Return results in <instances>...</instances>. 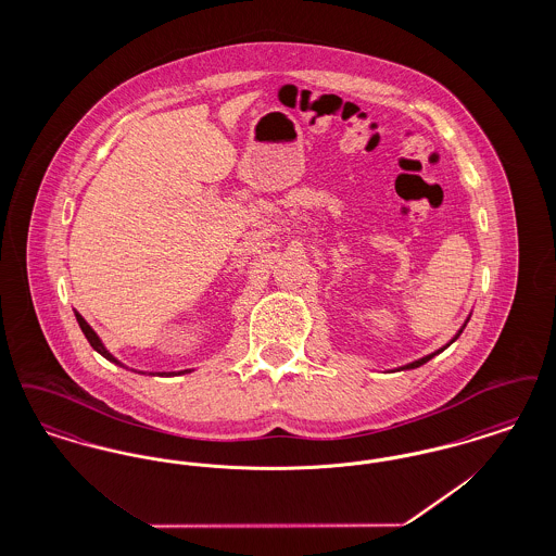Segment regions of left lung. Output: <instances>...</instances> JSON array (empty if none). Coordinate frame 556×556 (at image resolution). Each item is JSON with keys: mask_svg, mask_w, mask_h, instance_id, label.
<instances>
[{"mask_svg": "<svg viewBox=\"0 0 556 556\" xmlns=\"http://www.w3.org/2000/svg\"><path fill=\"white\" fill-rule=\"evenodd\" d=\"M467 320H469V318H467ZM463 329H465V325H463ZM463 329H460V331H458V333H456V338H458V336H460V333H463ZM456 338H454V340H456ZM454 340H452V342H454ZM452 342H450V344H452ZM450 344L444 345V348H442V350H438V352H433V354H427V356H424V358H419V361H415V363H410V365H406V367H400V370L417 369V367H421V365H425V363H427V361H431V358H433V356H435V354H440V352H444V350H446V348H448Z\"/></svg>", "mask_w": 556, "mask_h": 556, "instance_id": "8db88e82", "label": "left lung"}]
</instances>
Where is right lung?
Instances as JSON below:
<instances>
[{
    "mask_svg": "<svg viewBox=\"0 0 556 556\" xmlns=\"http://www.w3.org/2000/svg\"><path fill=\"white\" fill-rule=\"evenodd\" d=\"M75 317H77V323H79L80 331L85 333V338H87V342L91 344V348L96 350V352H100L104 358H108L110 363H116V365H121L110 352H108L106 348H104V344H102V340L98 338V333L87 325V320L85 318L80 317L79 313H75ZM184 372H191V369L186 370H179V372H168V375H184ZM154 375V372H152ZM162 375H166V372H162Z\"/></svg>",
    "mask_w": 556,
    "mask_h": 556,
    "instance_id": "add662e5",
    "label": "right lung"
}]
</instances>
